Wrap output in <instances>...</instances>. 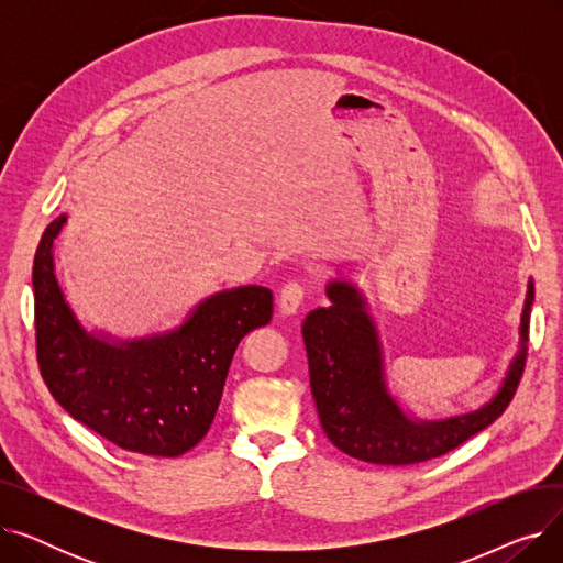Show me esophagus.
<instances>
[{
  "mask_svg": "<svg viewBox=\"0 0 563 563\" xmlns=\"http://www.w3.org/2000/svg\"><path fill=\"white\" fill-rule=\"evenodd\" d=\"M306 297H308L306 283H301V280H289V283H285V285L280 287V294H278L280 312L294 314V312H297V310L301 308V303L306 301Z\"/></svg>",
  "mask_w": 563,
  "mask_h": 563,
  "instance_id": "34e87169",
  "label": "esophagus"
}]
</instances>
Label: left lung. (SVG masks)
I'll list each match as a JSON object with an SVG mask.
<instances>
[{
  "mask_svg": "<svg viewBox=\"0 0 563 563\" xmlns=\"http://www.w3.org/2000/svg\"><path fill=\"white\" fill-rule=\"evenodd\" d=\"M329 299V308L306 317L303 342L319 422L340 452L376 465L424 463L463 445L511 404L527 361L534 283H529L522 310L518 358L501 390L482 410L445 422H412L388 397L376 331L358 291L346 283H331Z\"/></svg>",
  "mask_w": 563,
  "mask_h": 563,
  "instance_id": "obj_1",
  "label": "left lung"
}]
</instances>
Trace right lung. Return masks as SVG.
Masks as SVG:
<instances>
[{
  "label": "right lung",
  "mask_w": 563,
  "mask_h": 563,
  "mask_svg": "<svg viewBox=\"0 0 563 563\" xmlns=\"http://www.w3.org/2000/svg\"><path fill=\"white\" fill-rule=\"evenodd\" d=\"M52 221L34 257L38 369L66 412L115 448L175 459L210 431L225 376L242 338L266 327L274 294L240 287L207 299L180 331L125 346L86 335L54 276Z\"/></svg>",
  "instance_id": "right-lung-1"
}]
</instances>
